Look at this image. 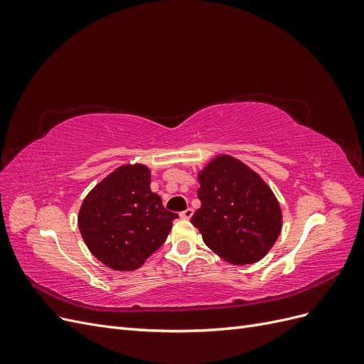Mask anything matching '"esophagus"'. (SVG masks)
Masks as SVG:
<instances>
[{
  "label": "esophagus",
  "mask_w": 364,
  "mask_h": 364,
  "mask_svg": "<svg viewBox=\"0 0 364 364\" xmlns=\"http://www.w3.org/2000/svg\"><path fill=\"white\" fill-rule=\"evenodd\" d=\"M193 213H194V211H193V208H186L185 211H182V213H181V217H182V218H185V220H190V218L193 217Z\"/></svg>",
  "instance_id": "1"
}]
</instances>
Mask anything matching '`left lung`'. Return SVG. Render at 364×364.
Listing matches in <instances>:
<instances>
[{"label": "left lung", "mask_w": 364, "mask_h": 364, "mask_svg": "<svg viewBox=\"0 0 364 364\" xmlns=\"http://www.w3.org/2000/svg\"><path fill=\"white\" fill-rule=\"evenodd\" d=\"M202 206L191 217L203 241L235 266L259 261L277 241L282 215L277 197L243 162L217 156L199 174Z\"/></svg>", "instance_id": "1"}]
</instances>
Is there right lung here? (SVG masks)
<instances>
[{
    "instance_id": "right-lung-1",
    "label": "right lung",
    "mask_w": 364,
    "mask_h": 364,
    "mask_svg": "<svg viewBox=\"0 0 364 364\" xmlns=\"http://www.w3.org/2000/svg\"><path fill=\"white\" fill-rule=\"evenodd\" d=\"M179 215L150 190L146 165H123L86 196L79 229L92 255L114 270H135L158 250Z\"/></svg>"
}]
</instances>
